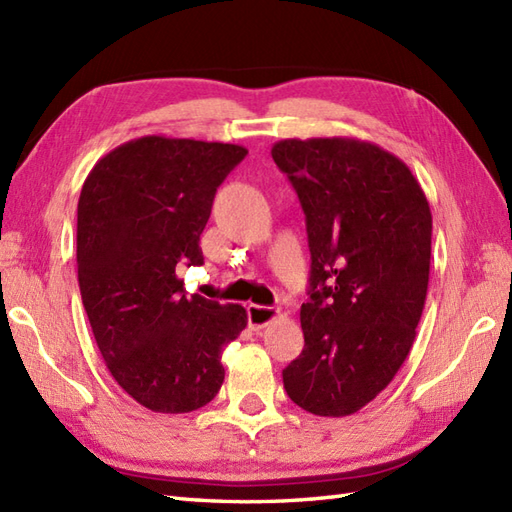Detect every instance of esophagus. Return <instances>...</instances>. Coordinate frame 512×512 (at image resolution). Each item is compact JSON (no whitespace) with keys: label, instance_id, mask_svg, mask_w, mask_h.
<instances>
[{"label":"esophagus","instance_id":"1","mask_svg":"<svg viewBox=\"0 0 512 512\" xmlns=\"http://www.w3.org/2000/svg\"><path fill=\"white\" fill-rule=\"evenodd\" d=\"M278 314H280V310H275V308L256 306V303H250V306H247V323H250V327L254 331H258L278 319Z\"/></svg>","mask_w":512,"mask_h":512}]
</instances>
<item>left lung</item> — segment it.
Masks as SVG:
<instances>
[{"label": "left lung", "instance_id": "left-lung-1", "mask_svg": "<svg viewBox=\"0 0 512 512\" xmlns=\"http://www.w3.org/2000/svg\"><path fill=\"white\" fill-rule=\"evenodd\" d=\"M271 157L306 213L310 299L303 351L282 377L295 405L342 418L388 388L407 359L426 301L431 206L407 165L377 144L312 137Z\"/></svg>", "mask_w": 512, "mask_h": 512}]
</instances>
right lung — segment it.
<instances>
[{
  "mask_svg": "<svg viewBox=\"0 0 512 512\" xmlns=\"http://www.w3.org/2000/svg\"><path fill=\"white\" fill-rule=\"evenodd\" d=\"M245 155L237 144L146 135L96 161L81 187V301L107 370L150 411L211 403L222 351L247 325L243 306L187 297L176 275L204 262L215 191Z\"/></svg>",
  "mask_w": 512,
  "mask_h": 512,
  "instance_id": "obj_1",
  "label": "right lung"
}]
</instances>
